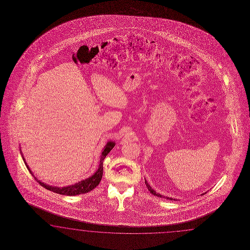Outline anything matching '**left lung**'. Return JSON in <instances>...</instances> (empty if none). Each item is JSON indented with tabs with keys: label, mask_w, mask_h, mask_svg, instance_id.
Instances as JSON below:
<instances>
[{
	"label": "left lung",
	"mask_w": 250,
	"mask_h": 250,
	"mask_svg": "<svg viewBox=\"0 0 250 250\" xmlns=\"http://www.w3.org/2000/svg\"><path fill=\"white\" fill-rule=\"evenodd\" d=\"M146 187L148 188V190L150 191V193H151L152 195H154V196H159V197H164V196H161L160 194H157V193L155 192V190H153V189L151 188H150V186H149L146 181ZM167 199H170V200H174V199H172V198H170V197H167Z\"/></svg>",
	"instance_id": "obj_1"
}]
</instances>
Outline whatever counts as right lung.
<instances>
[{
    "label": "right lung",
    "mask_w": 250,
    "mask_h": 250,
    "mask_svg": "<svg viewBox=\"0 0 250 250\" xmlns=\"http://www.w3.org/2000/svg\"><path fill=\"white\" fill-rule=\"evenodd\" d=\"M115 146V143L108 142L105 146V147L104 149L103 153L101 155V160H100V165H99V167L97 169V171L95 172V174H94L93 176H90L87 179L85 180H83L81 182L76 183L74 185L72 186H68L65 188H56V187H51V186H47L45 184H43L42 182H40V180H38L35 176H34V179L37 181V182L40 184L42 187H43L44 188L50 190V191H53L56 194H60V195H64V196H76V195H80V194H84V193H87L90 192L91 190L96 188L99 183L101 181L102 176H103V162L105 158V156L108 155V153L114 148ZM24 160V158H23ZM26 164V163H25ZM27 169L30 171V173L33 175L32 171L30 170V168L28 167ZM34 176V175H33Z\"/></svg>",
    "instance_id": "add662e5"
}]
</instances>
